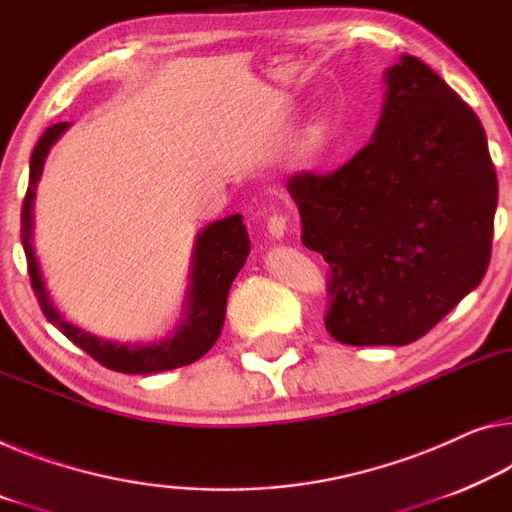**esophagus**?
Masks as SVG:
<instances>
[{
  "mask_svg": "<svg viewBox=\"0 0 512 512\" xmlns=\"http://www.w3.org/2000/svg\"><path fill=\"white\" fill-rule=\"evenodd\" d=\"M267 233H270L274 240H281L283 233H286V217L272 215L270 219H267Z\"/></svg>",
  "mask_w": 512,
  "mask_h": 512,
  "instance_id": "obj_1",
  "label": "esophagus"
}]
</instances>
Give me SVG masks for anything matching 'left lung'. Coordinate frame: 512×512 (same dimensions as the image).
I'll return each mask as SVG.
<instances>
[{"instance_id":"1","label":"left lung","mask_w":512,"mask_h":512,"mask_svg":"<svg viewBox=\"0 0 512 512\" xmlns=\"http://www.w3.org/2000/svg\"><path fill=\"white\" fill-rule=\"evenodd\" d=\"M375 135L332 174H295L302 245L329 263L327 332L407 345L469 295L490 265L497 171L465 100L421 59L387 70Z\"/></svg>"}]
</instances>
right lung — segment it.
<instances>
[{"instance_id": "right-lung-1", "label": "right lung", "mask_w": 512, "mask_h": 512, "mask_svg": "<svg viewBox=\"0 0 512 512\" xmlns=\"http://www.w3.org/2000/svg\"><path fill=\"white\" fill-rule=\"evenodd\" d=\"M70 123L50 125L38 139V144L31 153L29 160V187L22 203V247H25L27 267L31 288L38 297V304L45 313V318L59 329L61 334L70 338L77 348L102 364L109 371L130 373V375H148L162 373L171 368H180L194 364L215 345L222 334L224 316H226V300H229V290L233 279L245 265L249 256V235L247 226L242 224V215H231L219 222H212L199 235H196L194 251H192V270H190V286H187V300L180 325L160 343H119L98 338L84 329L75 327L68 322L57 306L52 304L47 295L45 281L41 277V267L34 254V196L36 185L43 174L45 157L50 153Z\"/></svg>"}]
</instances>
